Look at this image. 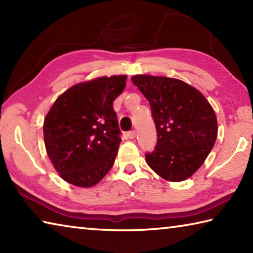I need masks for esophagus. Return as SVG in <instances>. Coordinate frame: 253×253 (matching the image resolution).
<instances>
[{
  "mask_svg": "<svg viewBox=\"0 0 253 253\" xmlns=\"http://www.w3.org/2000/svg\"><path fill=\"white\" fill-rule=\"evenodd\" d=\"M127 136H128V138L134 139L135 137H136V131H135V130H130V131H128V132H127Z\"/></svg>",
  "mask_w": 253,
  "mask_h": 253,
  "instance_id": "esophagus-1",
  "label": "esophagus"
}]
</instances>
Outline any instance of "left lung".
I'll return each instance as SVG.
<instances>
[{
	"label": "left lung",
	"instance_id": "1",
	"mask_svg": "<svg viewBox=\"0 0 253 253\" xmlns=\"http://www.w3.org/2000/svg\"><path fill=\"white\" fill-rule=\"evenodd\" d=\"M131 81L151 105L157 131L155 151L145 155L162 178L181 182L198 170L215 144V113L193 85L163 76L136 75Z\"/></svg>",
	"mask_w": 253,
	"mask_h": 253
}]
</instances>
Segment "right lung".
<instances>
[{
	"label": "right lung",
	"instance_id": "1",
	"mask_svg": "<svg viewBox=\"0 0 253 253\" xmlns=\"http://www.w3.org/2000/svg\"><path fill=\"white\" fill-rule=\"evenodd\" d=\"M126 75L98 77L72 85L46 114V154L60 177L92 187L113 168L122 139L113 102L126 87Z\"/></svg>",
	"mask_w": 253,
	"mask_h": 253
}]
</instances>
